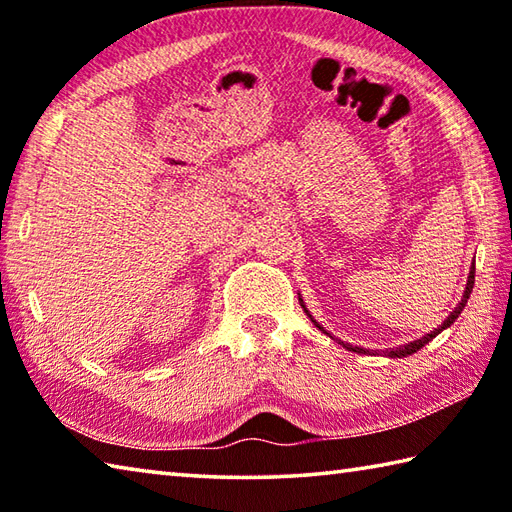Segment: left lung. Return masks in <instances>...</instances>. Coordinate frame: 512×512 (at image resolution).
I'll list each match as a JSON object with an SVG mask.
<instances>
[{
  "label": "left lung",
  "mask_w": 512,
  "mask_h": 512,
  "mask_svg": "<svg viewBox=\"0 0 512 512\" xmlns=\"http://www.w3.org/2000/svg\"><path fill=\"white\" fill-rule=\"evenodd\" d=\"M472 288H474V263H472V267H470V276H468V285H465V292H463V299H461V303H459V306H456L452 312H450V317H447L445 321H443V324L441 326H438V328H434L432 330V333H427L425 337H420V339H416V342H409V344H402V346H396V348H387V351H382L384 355H387V357H407V355H414L416 351H420V348H423L425 344H429V342H432V339L438 335V333H443V330L445 328H450L452 324H454V321L456 319H459V315H461V312H463V308H465V303H468V299H470V294H472ZM301 301V299H299ZM301 308L303 310H306V315L310 317V321H312V324H315L319 330H324V328H321L319 324H317V319L315 317H312L310 315V312H308V308L306 306H303V301H301ZM324 333L326 335H330L328 333V330H324ZM330 337H333V335H330ZM337 342L339 344H342L344 348H348V351H353V353H362V355H371V353H375V355H380V351H369V348H362V346H351V344H344L342 342V339H337Z\"/></svg>",
  "instance_id": "1"
}]
</instances>
